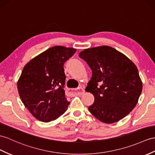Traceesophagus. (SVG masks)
Segmentation results:
<instances>
[{"label":"esophagus","mask_w":155,"mask_h":155,"mask_svg":"<svg viewBox=\"0 0 155 155\" xmlns=\"http://www.w3.org/2000/svg\"><path fill=\"white\" fill-rule=\"evenodd\" d=\"M79 90L78 91H75L74 93V95H82L84 93V89H83L82 87H79L78 89H74V90Z\"/></svg>","instance_id":"1"}]
</instances>
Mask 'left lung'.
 <instances>
[{"label":"left lung","mask_w":155,"mask_h":155,"mask_svg":"<svg viewBox=\"0 0 155 155\" xmlns=\"http://www.w3.org/2000/svg\"><path fill=\"white\" fill-rule=\"evenodd\" d=\"M79 56L92 70L85 91L95 101L89 112L106 124L126 116L136 106L143 84L135 64L126 55L108 46L85 49Z\"/></svg>","instance_id":"8db88e82"}]
</instances>
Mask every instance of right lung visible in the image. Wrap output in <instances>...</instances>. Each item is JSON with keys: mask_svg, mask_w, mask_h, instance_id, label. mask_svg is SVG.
I'll return each instance as SVG.
<instances>
[{"mask_svg": "<svg viewBox=\"0 0 155 155\" xmlns=\"http://www.w3.org/2000/svg\"><path fill=\"white\" fill-rule=\"evenodd\" d=\"M75 51L74 48L52 47L31 59L22 70L17 84L19 95L39 121H52L66 111L70 103L64 90V64Z\"/></svg>", "mask_w": 155, "mask_h": 155, "instance_id": "obj_1", "label": "right lung"}]
</instances>
